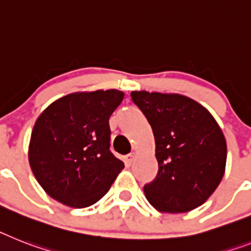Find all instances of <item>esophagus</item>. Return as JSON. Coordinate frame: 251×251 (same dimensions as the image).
Returning a JSON list of instances; mask_svg holds the SVG:
<instances>
[{"instance_id":"34e87169","label":"esophagus","mask_w":251,"mask_h":251,"mask_svg":"<svg viewBox=\"0 0 251 251\" xmlns=\"http://www.w3.org/2000/svg\"><path fill=\"white\" fill-rule=\"evenodd\" d=\"M125 159L127 165H131L132 162H134V159H135V153H130V154H127Z\"/></svg>"}]
</instances>
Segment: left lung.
<instances>
[{
    "label": "left lung",
    "mask_w": 251,
    "mask_h": 251,
    "mask_svg": "<svg viewBox=\"0 0 251 251\" xmlns=\"http://www.w3.org/2000/svg\"><path fill=\"white\" fill-rule=\"evenodd\" d=\"M151 124L158 174L144 185L149 203L161 212L184 213L213 194L225 174L226 140L201 104L180 94L131 92Z\"/></svg>",
    "instance_id": "8db88e82"
}]
</instances>
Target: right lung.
Wrapping results in <instances>:
<instances>
[{"label": "right lung", "instance_id": "obj_1", "mask_svg": "<svg viewBox=\"0 0 251 251\" xmlns=\"http://www.w3.org/2000/svg\"><path fill=\"white\" fill-rule=\"evenodd\" d=\"M124 100L120 90L62 97L44 109L31 132L29 162L44 191L73 208L97 203L124 163L109 147V117Z\"/></svg>", "mask_w": 251, "mask_h": 251}]
</instances>
